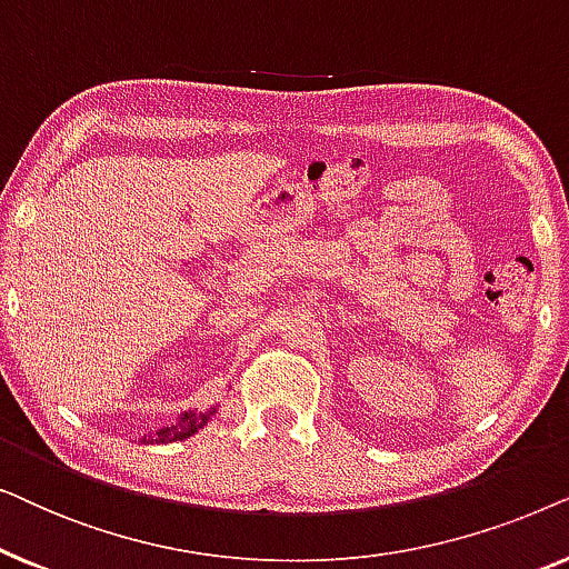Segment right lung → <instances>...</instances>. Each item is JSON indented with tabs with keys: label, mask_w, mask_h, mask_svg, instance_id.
<instances>
[{
	"label": "right lung",
	"mask_w": 569,
	"mask_h": 569,
	"mask_svg": "<svg viewBox=\"0 0 569 569\" xmlns=\"http://www.w3.org/2000/svg\"><path fill=\"white\" fill-rule=\"evenodd\" d=\"M217 411V407H209V409H197V411H186L176 419L173 425L168 427H160V430H154L152 435H144V442H176V440H186L191 438L193 432H199L201 427H204L212 415Z\"/></svg>",
	"instance_id": "1"
}]
</instances>
